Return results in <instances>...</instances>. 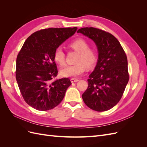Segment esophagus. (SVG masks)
<instances>
[{
	"label": "esophagus",
	"instance_id": "1",
	"mask_svg": "<svg viewBox=\"0 0 147 147\" xmlns=\"http://www.w3.org/2000/svg\"><path fill=\"white\" fill-rule=\"evenodd\" d=\"M79 81V80L78 78H71V82L72 83H74V82H77Z\"/></svg>",
	"mask_w": 147,
	"mask_h": 147
}]
</instances>
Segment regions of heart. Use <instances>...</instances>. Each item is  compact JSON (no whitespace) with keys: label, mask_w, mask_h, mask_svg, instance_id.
<instances>
[{"label":"heart","mask_w":147,"mask_h":147,"mask_svg":"<svg viewBox=\"0 0 147 147\" xmlns=\"http://www.w3.org/2000/svg\"><path fill=\"white\" fill-rule=\"evenodd\" d=\"M69 47L78 53L75 62L76 63L66 66L61 70L64 77H76L82 75L86 70L92 68L97 62L98 53L95 48L90 47V43L83 38H77L69 43ZM53 58L60 66L65 64V55L63 49L57 47L53 54Z\"/></svg>","instance_id":"1"}]
</instances>
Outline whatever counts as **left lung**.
<instances>
[{
  "mask_svg": "<svg viewBox=\"0 0 147 147\" xmlns=\"http://www.w3.org/2000/svg\"><path fill=\"white\" fill-rule=\"evenodd\" d=\"M77 32L91 38L99 52L98 61L89 76L83 100L93 110H109L121 99L129 81L126 53L117 38L105 30L90 27L80 29Z\"/></svg>",
  "mask_w": 147,
  "mask_h": 147,
  "instance_id": "1",
  "label": "left lung"
}]
</instances>
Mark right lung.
I'll use <instances>...</instances> for the list:
<instances>
[{
  "mask_svg": "<svg viewBox=\"0 0 147 147\" xmlns=\"http://www.w3.org/2000/svg\"><path fill=\"white\" fill-rule=\"evenodd\" d=\"M77 30L76 27L41 29L24 42L17 56L16 79L24 101L34 109L46 111L55 108L72 84L68 78L52 82L57 74L53 54Z\"/></svg>",
  "mask_w": 147,
  "mask_h": 147,
  "instance_id": "1",
  "label": "right lung"
}]
</instances>
